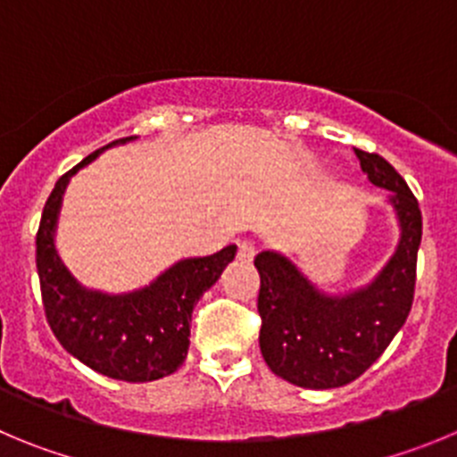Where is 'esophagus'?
Listing matches in <instances>:
<instances>
[{"label": "esophagus", "instance_id": "obj_1", "mask_svg": "<svg viewBox=\"0 0 457 457\" xmlns=\"http://www.w3.org/2000/svg\"><path fill=\"white\" fill-rule=\"evenodd\" d=\"M237 257H238V262H253L254 245L250 244V241H241V244H238Z\"/></svg>", "mask_w": 457, "mask_h": 457}]
</instances>
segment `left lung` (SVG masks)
I'll return each instance as SVG.
<instances>
[{
	"label": "left lung",
	"instance_id": "8db88e82",
	"mask_svg": "<svg viewBox=\"0 0 457 457\" xmlns=\"http://www.w3.org/2000/svg\"><path fill=\"white\" fill-rule=\"evenodd\" d=\"M369 182L389 191L398 244L364 287L328 294L278 250L254 257L259 270V348L275 376L305 389L344 387L371 367L410 314L421 244V212L405 179L378 154L355 150Z\"/></svg>",
	"mask_w": 457,
	"mask_h": 457
}]
</instances>
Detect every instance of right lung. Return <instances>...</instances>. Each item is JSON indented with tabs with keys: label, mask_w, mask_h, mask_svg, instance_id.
<instances>
[{
	"label": "right lung",
	"mask_w": 457,
	"mask_h": 457,
	"mask_svg": "<svg viewBox=\"0 0 457 457\" xmlns=\"http://www.w3.org/2000/svg\"><path fill=\"white\" fill-rule=\"evenodd\" d=\"M137 141L127 137L88 154L56 182L36 237V266L47 323L61 346L102 376L150 382L178 371L187 360L193 307L237 254L228 245L209 257H187L168 266L150 285L127 294L88 289L70 273L56 250L63 193L70 178L109 147Z\"/></svg>",
	"instance_id": "obj_1"
}]
</instances>
